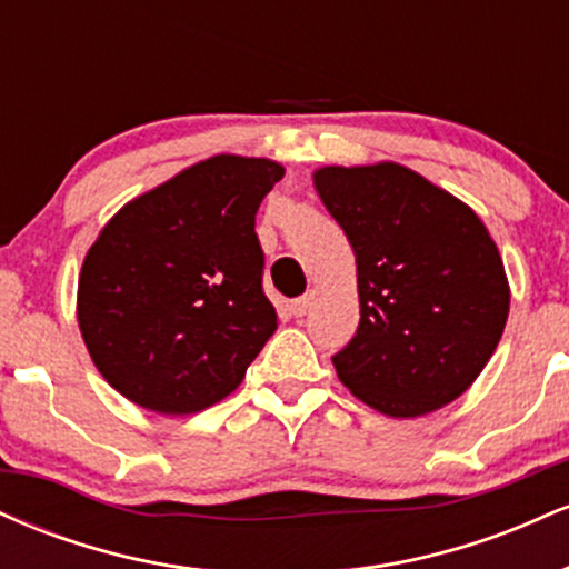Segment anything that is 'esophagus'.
<instances>
[{
	"instance_id": "obj_1",
	"label": "esophagus",
	"mask_w": 569,
	"mask_h": 569,
	"mask_svg": "<svg viewBox=\"0 0 569 569\" xmlns=\"http://www.w3.org/2000/svg\"><path fill=\"white\" fill-rule=\"evenodd\" d=\"M310 307H312V293H305V297L293 299V302H291V312H293V316H297V318H302L305 312L310 310Z\"/></svg>"
}]
</instances>
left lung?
Instances as JSON below:
<instances>
[{
  "label": "left lung",
  "mask_w": 569,
  "mask_h": 569,
  "mask_svg": "<svg viewBox=\"0 0 569 569\" xmlns=\"http://www.w3.org/2000/svg\"><path fill=\"white\" fill-rule=\"evenodd\" d=\"M348 234L361 321L335 361L352 396L390 417L455 401L481 375L508 321L498 246L466 202L396 162L312 176Z\"/></svg>",
  "instance_id": "left-lung-1"
}]
</instances>
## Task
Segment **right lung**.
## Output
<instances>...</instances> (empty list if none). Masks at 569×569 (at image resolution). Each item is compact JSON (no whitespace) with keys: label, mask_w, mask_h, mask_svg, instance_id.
<instances>
[{"label":"right lung","mask_w":569,"mask_h":569,"mask_svg":"<svg viewBox=\"0 0 569 569\" xmlns=\"http://www.w3.org/2000/svg\"><path fill=\"white\" fill-rule=\"evenodd\" d=\"M280 179L272 160L217 154L103 227L82 262L77 321L117 393L194 415L243 382L278 326L253 227Z\"/></svg>","instance_id":"obj_1"}]
</instances>
